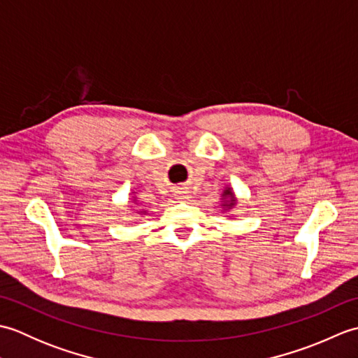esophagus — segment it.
<instances>
[{"label": "esophagus", "instance_id": "1", "mask_svg": "<svg viewBox=\"0 0 358 358\" xmlns=\"http://www.w3.org/2000/svg\"><path fill=\"white\" fill-rule=\"evenodd\" d=\"M185 194H186V192H185Z\"/></svg>", "mask_w": 358, "mask_h": 358}]
</instances>
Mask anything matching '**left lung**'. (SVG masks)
<instances>
[{
  "mask_svg": "<svg viewBox=\"0 0 358 358\" xmlns=\"http://www.w3.org/2000/svg\"><path fill=\"white\" fill-rule=\"evenodd\" d=\"M223 199H224V203H223L224 210L232 209L235 206V201H237V200H235V195H234L231 187H226V191L223 192Z\"/></svg>",
  "mask_w": 358,
  "mask_h": 358,
  "instance_id": "obj_1",
  "label": "left lung"
}]
</instances>
